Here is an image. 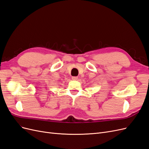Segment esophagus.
<instances>
[{"mask_svg":"<svg viewBox=\"0 0 149 149\" xmlns=\"http://www.w3.org/2000/svg\"><path fill=\"white\" fill-rule=\"evenodd\" d=\"M72 79L73 80H78V78L77 76H73L72 77Z\"/></svg>","mask_w":149,"mask_h":149,"instance_id":"1","label":"esophagus"}]
</instances>
